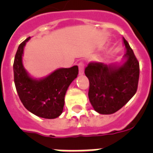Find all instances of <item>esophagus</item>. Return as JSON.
Masks as SVG:
<instances>
[{
  "mask_svg": "<svg viewBox=\"0 0 153 153\" xmlns=\"http://www.w3.org/2000/svg\"><path fill=\"white\" fill-rule=\"evenodd\" d=\"M79 74H82L84 73V63L82 62H79Z\"/></svg>",
  "mask_w": 153,
  "mask_h": 153,
  "instance_id": "obj_1",
  "label": "esophagus"
}]
</instances>
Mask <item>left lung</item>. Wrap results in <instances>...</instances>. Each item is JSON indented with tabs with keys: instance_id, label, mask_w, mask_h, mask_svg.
<instances>
[{
	"instance_id": "1",
	"label": "left lung",
	"mask_w": 153,
	"mask_h": 153,
	"mask_svg": "<svg viewBox=\"0 0 153 153\" xmlns=\"http://www.w3.org/2000/svg\"><path fill=\"white\" fill-rule=\"evenodd\" d=\"M123 42L126 48L123 64L107 66L91 62L85 69L90 82L89 99L94 110L101 114H111L119 110L137 90L139 62L125 38Z\"/></svg>"
}]
</instances>
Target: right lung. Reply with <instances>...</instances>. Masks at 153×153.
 I'll return each instance as SVG.
<instances>
[{"mask_svg":"<svg viewBox=\"0 0 153 153\" xmlns=\"http://www.w3.org/2000/svg\"><path fill=\"white\" fill-rule=\"evenodd\" d=\"M27 38L19 45L13 62L16 89L20 101L26 109L38 117L56 118L62 113L67 88L79 74L78 66L59 68L48 76L35 79L24 68L22 55Z\"/></svg>","mask_w":153,"mask_h":153,"instance_id":"1","label":"right lung"}]
</instances>
